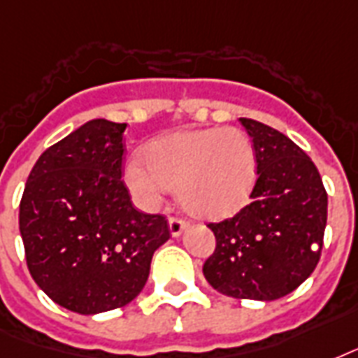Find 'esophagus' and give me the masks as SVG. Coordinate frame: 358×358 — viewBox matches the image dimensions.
Masks as SVG:
<instances>
[{"mask_svg":"<svg viewBox=\"0 0 358 358\" xmlns=\"http://www.w3.org/2000/svg\"><path fill=\"white\" fill-rule=\"evenodd\" d=\"M188 226L187 220H182V218L179 217H171L170 218V234L173 235V237H179V235L185 231V228Z\"/></svg>","mask_w":358,"mask_h":358,"instance_id":"1","label":"esophagus"}]
</instances>
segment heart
<instances>
[{
    "instance_id": "heart-1",
    "label": "heart",
    "mask_w": 358,
    "mask_h": 358,
    "mask_svg": "<svg viewBox=\"0 0 358 358\" xmlns=\"http://www.w3.org/2000/svg\"><path fill=\"white\" fill-rule=\"evenodd\" d=\"M124 181L143 207L155 209L170 188L190 213L218 218L245 203L256 182V151L235 127L185 130L155 141L148 159L134 155Z\"/></svg>"
}]
</instances>
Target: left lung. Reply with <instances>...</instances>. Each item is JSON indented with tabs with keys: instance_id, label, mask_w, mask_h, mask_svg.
Masks as SVG:
<instances>
[{
	"instance_id": "8db88e82",
	"label": "left lung",
	"mask_w": 358,
	"mask_h": 358,
	"mask_svg": "<svg viewBox=\"0 0 358 358\" xmlns=\"http://www.w3.org/2000/svg\"><path fill=\"white\" fill-rule=\"evenodd\" d=\"M256 151L252 201L231 218L209 224L217 239L203 274L235 299L274 301L314 273L327 226V192L308 155L287 136L241 117Z\"/></svg>"
}]
</instances>
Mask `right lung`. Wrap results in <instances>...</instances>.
I'll return each mask as SVG.
<instances>
[{
	"label": "right lung",
	"mask_w": 358,
	"mask_h": 358,
	"mask_svg": "<svg viewBox=\"0 0 358 358\" xmlns=\"http://www.w3.org/2000/svg\"><path fill=\"white\" fill-rule=\"evenodd\" d=\"M127 123L93 119L44 151L20 201L27 268L55 304L93 315L121 308L170 239L162 215L134 209L121 181Z\"/></svg>",
	"instance_id": "obj_1"
}]
</instances>
